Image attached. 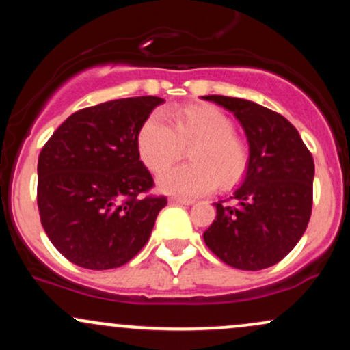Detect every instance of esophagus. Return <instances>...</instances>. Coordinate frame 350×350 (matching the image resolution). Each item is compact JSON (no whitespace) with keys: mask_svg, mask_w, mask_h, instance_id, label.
<instances>
[{"mask_svg":"<svg viewBox=\"0 0 350 350\" xmlns=\"http://www.w3.org/2000/svg\"><path fill=\"white\" fill-rule=\"evenodd\" d=\"M170 202L171 204H180V206H192V204H194V200L180 199V198H171Z\"/></svg>","mask_w":350,"mask_h":350,"instance_id":"1","label":"esophagus"}]
</instances>
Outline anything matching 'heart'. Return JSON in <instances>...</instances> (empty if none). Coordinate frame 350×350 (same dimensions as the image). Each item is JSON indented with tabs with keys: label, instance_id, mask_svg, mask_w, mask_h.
Segmentation results:
<instances>
[{
	"label": "heart",
	"instance_id": "heart-1",
	"mask_svg": "<svg viewBox=\"0 0 350 350\" xmlns=\"http://www.w3.org/2000/svg\"><path fill=\"white\" fill-rule=\"evenodd\" d=\"M172 126L163 113L144 120L138 133V152L144 166L159 172L191 148L192 164L171 167L158 178L167 194L191 199L214 191L217 184L230 187L247 172L248 148L234 133V122L220 108L189 105L171 113Z\"/></svg>",
	"mask_w": 350,
	"mask_h": 350
}]
</instances>
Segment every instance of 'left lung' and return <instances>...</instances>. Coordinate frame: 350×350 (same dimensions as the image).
I'll list each match as a JSON object with an SVG mask.
<instances>
[{
	"label": "left lung",
	"instance_id": "obj_1",
	"mask_svg": "<svg viewBox=\"0 0 350 350\" xmlns=\"http://www.w3.org/2000/svg\"><path fill=\"white\" fill-rule=\"evenodd\" d=\"M232 111L248 142L242 186L219 200L204 242L224 263L256 271L290 253L306 230L312 208L314 161L284 116L250 100L206 95Z\"/></svg>",
	"mask_w": 350,
	"mask_h": 350
}]
</instances>
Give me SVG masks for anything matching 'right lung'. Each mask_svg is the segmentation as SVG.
Wrapping results in <instances>:
<instances>
[{"mask_svg": "<svg viewBox=\"0 0 350 350\" xmlns=\"http://www.w3.org/2000/svg\"><path fill=\"white\" fill-rule=\"evenodd\" d=\"M159 97L111 100L70 115L38 161L41 224L57 250L77 267L110 270L146 245L164 196L139 161L138 133Z\"/></svg>", "mask_w": 350, "mask_h": 350, "instance_id": "1", "label": "right lung"}]
</instances>
